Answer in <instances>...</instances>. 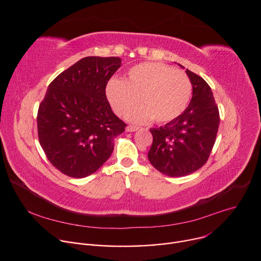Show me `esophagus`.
<instances>
[{
  "mask_svg": "<svg viewBox=\"0 0 261 261\" xmlns=\"http://www.w3.org/2000/svg\"><path fill=\"white\" fill-rule=\"evenodd\" d=\"M126 130L129 132V133H134V132L139 130V127L135 126V125H127V126H126Z\"/></svg>",
  "mask_w": 261,
  "mask_h": 261,
  "instance_id": "esophagus-1",
  "label": "esophagus"
}]
</instances>
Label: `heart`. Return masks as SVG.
Returning <instances> with one entry per match:
<instances>
[{
  "instance_id": "b5f03b06",
  "label": "heart",
  "mask_w": 261,
  "mask_h": 261,
  "mask_svg": "<svg viewBox=\"0 0 261 261\" xmlns=\"http://www.w3.org/2000/svg\"><path fill=\"white\" fill-rule=\"evenodd\" d=\"M192 93V82L185 72L155 62L138 64L127 71L124 80L114 78L106 86L107 99L119 116L128 113L141 98L143 106L126 115L137 123L151 119L166 123L176 119L186 111Z\"/></svg>"
}]
</instances>
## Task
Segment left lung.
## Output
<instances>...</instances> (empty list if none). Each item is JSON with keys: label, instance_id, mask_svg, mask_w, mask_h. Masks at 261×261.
<instances>
[{"label": "left lung", "instance_id": "left-lung-1", "mask_svg": "<svg viewBox=\"0 0 261 261\" xmlns=\"http://www.w3.org/2000/svg\"><path fill=\"white\" fill-rule=\"evenodd\" d=\"M186 72L193 86L189 106L164 126L149 129L152 144L147 158L156 170L170 177L190 175L205 164L220 121L218 106L208 84L191 70Z\"/></svg>", "mask_w": 261, "mask_h": 261}]
</instances>
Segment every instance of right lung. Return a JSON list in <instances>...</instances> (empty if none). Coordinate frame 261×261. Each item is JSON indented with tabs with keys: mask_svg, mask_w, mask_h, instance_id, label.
<instances>
[{
	"mask_svg": "<svg viewBox=\"0 0 261 261\" xmlns=\"http://www.w3.org/2000/svg\"><path fill=\"white\" fill-rule=\"evenodd\" d=\"M121 66L118 57H86L49 84L38 111L40 144L50 163L84 178L106 162L126 124L112 111L105 87Z\"/></svg>",
	"mask_w": 261,
	"mask_h": 261,
	"instance_id": "obj_1",
	"label": "right lung"
}]
</instances>
